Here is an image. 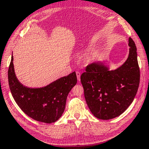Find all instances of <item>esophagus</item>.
Returning <instances> with one entry per match:
<instances>
[{"label":"esophagus","instance_id":"obj_1","mask_svg":"<svg viewBox=\"0 0 149 149\" xmlns=\"http://www.w3.org/2000/svg\"><path fill=\"white\" fill-rule=\"evenodd\" d=\"M76 74H77V80H78L79 81H80V77H81L80 72H79V71H77Z\"/></svg>","mask_w":149,"mask_h":149}]
</instances>
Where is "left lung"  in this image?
<instances>
[{
	"label": "left lung",
	"instance_id": "obj_1",
	"mask_svg": "<svg viewBox=\"0 0 149 149\" xmlns=\"http://www.w3.org/2000/svg\"><path fill=\"white\" fill-rule=\"evenodd\" d=\"M129 57L114 70L100 62L86 66L81 76L87 105L94 116L109 120L118 116L131 105L140 84L137 49L129 38Z\"/></svg>",
	"mask_w": 149,
	"mask_h": 149
}]
</instances>
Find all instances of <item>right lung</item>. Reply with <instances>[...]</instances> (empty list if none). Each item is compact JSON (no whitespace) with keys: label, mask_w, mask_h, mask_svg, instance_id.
I'll use <instances>...</instances> for the list:
<instances>
[{"label":"right lung","mask_w":149,"mask_h":149,"mask_svg":"<svg viewBox=\"0 0 149 149\" xmlns=\"http://www.w3.org/2000/svg\"><path fill=\"white\" fill-rule=\"evenodd\" d=\"M13 56L9 66L8 81L11 94L22 111L37 121L52 123L57 121L65 109L68 94L77 84L75 72L61 77L44 88H29L15 77Z\"/></svg>","instance_id":"obj_1"}]
</instances>
